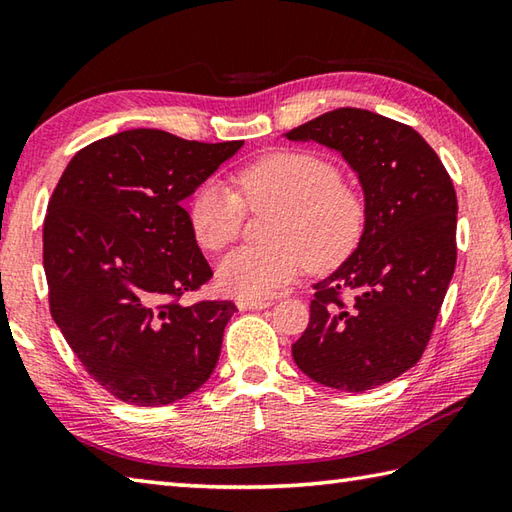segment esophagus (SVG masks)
<instances>
[{
  "mask_svg": "<svg viewBox=\"0 0 512 512\" xmlns=\"http://www.w3.org/2000/svg\"><path fill=\"white\" fill-rule=\"evenodd\" d=\"M237 306L239 310H262L273 306V302H270V299H239Z\"/></svg>",
  "mask_w": 512,
  "mask_h": 512,
  "instance_id": "esophagus-1",
  "label": "esophagus"
}]
</instances>
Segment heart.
Segmentation results:
<instances>
[{
  "label": "heart",
  "mask_w": 512,
  "mask_h": 512,
  "mask_svg": "<svg viewBox=\"0 0 512 512\" xmlns=\"http://www.w3.org/2000/svg\"><path fill=\"white\" fill-rule=\"evenodd\" d=\"M233 188L208 179L188 202L197 244L210 253L242 235L246 208L275 210L268 226L273 244L239 248L217 270L219 288L239 299H262L302 273L342 262L362 237L366 206L339 168L308 150H277L239 168Z\"/></svg>",
  "instance_id": "1"
}]
</instances>
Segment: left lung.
Masks as SVG:
<instances>
[{
    "label": "left lung",
    "mask_w": 512,
    "mask_h": 512,
    "mask_svg": "<svg viewBox=\"0 0 512 512\" xmlns=\"http://www.w3.org/2000/svg\"><path fill=\"white\" fill-rule=\"evenodd\" d=\"M319 142L359 175V246L315 284L293 359L315 382L362 393L413 368L433 335L457 264V195L426 139L362 108H337L286 133Z\"/></svg>",
    "instance_id": "1"
}]
</instances>
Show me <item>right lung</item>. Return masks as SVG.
I'll use <instances>...</instances> for the list:
<instances>
[{
  "mask_svg": "<svg viewBox=\"0 0 512 512\" xmlns=\"http://www.w3.org/2000/svg\"><path fill=\"white\" fill-rule=\"evenodd\" d=\"M244 142L135 128L70 159L44 219L48 306L86 373L135 406H166L215 370L228 299L184 304L213 270L186 199Z\"/></svg>",
  "mask_w": 512,
  "mask_h": 512,
  "instance_id": "right-lung-1",
  "label": "right lung"
}]
</instances>
